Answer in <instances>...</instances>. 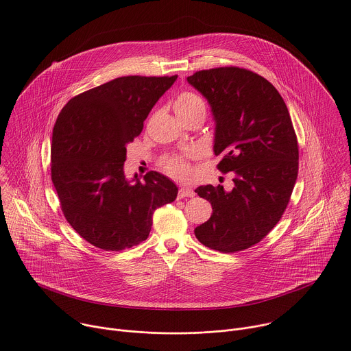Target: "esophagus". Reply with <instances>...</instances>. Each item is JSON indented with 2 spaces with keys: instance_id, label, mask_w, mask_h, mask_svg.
Returning a JSON list of instances; mask_svg holds the SVG:
<instances>
[{
  "instance_id": "esophagus-1",
  "label": "esophagus",
  "mask_w": 351,
  "mask_h": 351,
  "mask_svg": "<svg viewBox=\"0 0 351 351\" xmlns=\"http://www.w3.org/2000/svg\"><path fill=\"white\" fill-rule=\"evenodd\" d=\"M194 195H195L194 190H193V189H189V187H180V189H179V193H178V197H179V198H186V197L193 198Z\"/></svg>"
}]
</instances>
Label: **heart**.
Wrapping results in <instances>:
<instances>
[{"instance_id": "b5f03b06", "label": "heart", "mask_w": 351, "mask_h": 351, "mask_svg": "<svg viewBox=\"0 0 351 351\" xmlns=\"http://www.w3.org/2000/svg\"><path fill=\"white\" fill-rule=\"evenodd\" d=\"M175 112L176 114H190V113H204L205 114V102L202 101L201 97H198L194 93L184 91L178 95L175 101ZM161 167L172 176L176 178H183L187 175V168L183 157L179 156H172V157H165L161 161Z\"/></svg>"}]
</instances>
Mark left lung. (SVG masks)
I'll return each instance as SVG.
<instances>
[{
    "label": "left lung",
    "mask_w": 351,
    "mask_h": 351,
    "mask_svg": "<svg viewBox=\"0 0 351 351\" xmlns=\"http://www.w3.org/2000/svg\"><path fill=\"white\" fill-rule=\"evenodd\" d=\"M187 82L210 105L219 169L234 189L199 186L212 216L194 230L213 250L234 253L258 243L278 224L298 176V142L289 109L263 76L237 66L195 72Z\"/></svg>",
    "instance_id": "8db88e82"
}]
</instances>
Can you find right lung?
<instances>
[{
    "label": "right lung",
    "instance_id": "add662e5",
    "mask_svg": "<svg viewBox=\"0 0 351 351\" xmlns=\"http://www.w3.org/2000/svg\"><path fill=\"white\" fill-rule=\"evenodd\" d=\"M173 76H123L87 90L61 109L51 136V180L62 213L93 246L119 252L147 239L157 208L176 199L160 172L127 179V145L138 136Z\"/></svg>",
    "mask_w": 351,
    "mask_h": 351
}]
</instances>
